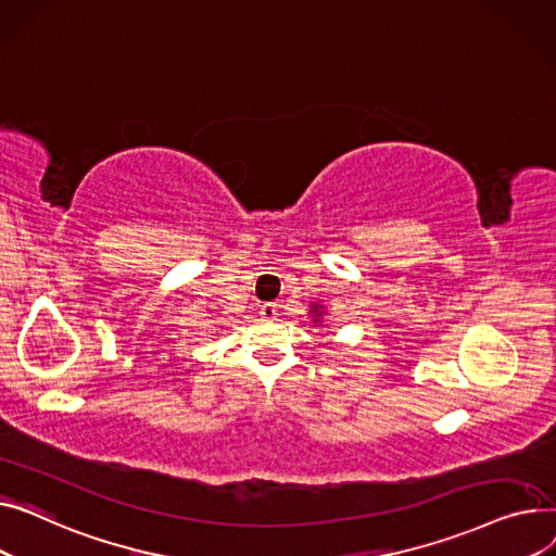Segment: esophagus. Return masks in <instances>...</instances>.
I'll return each mask as SVG.
<instances>
[{"label": "esophagus", "mask_w": 556, "mask_h": 556, "mask_svg": "<svg viewBox=\"0 0 556 556\" xmlns=\"http://www.w3.org/2000/svg\"><path fill=\"white\" fill-rule=\"evenodd\" d=\"M260 314H263V318H267V320H274L278 316V305L276 303L260 305Z\"/></svg>", "instance_id": "obj_1"}]
</instances>
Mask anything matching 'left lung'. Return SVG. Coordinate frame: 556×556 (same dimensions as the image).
I'll list each match as a JSON object with an SVG mask.
<instances>
[{"label":"left lung","instance_id":"obj_1","mask_svg":"<svg viewBox=\"0 0 556 556\" xmlns=\"http://www.w3.org/2000/svg\"><path fill=\"white\" fill-rule=\"evenodd\" d=\"M309 316L314 325H323V316H328V312H325L320 303H309Z\"/></svg>","mask_w":556,"mask_h":556}]
</instances>
